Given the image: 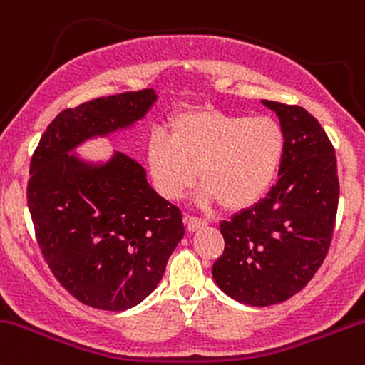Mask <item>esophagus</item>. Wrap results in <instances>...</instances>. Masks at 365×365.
<instances>
[{
    "instance_id": "obj_1",
    "label": "esophagus",
    "mask_w": 365,
    "mask_h": 365,
    "mask_svg": "<svg viewBox=\"0 0 365 365\" xmlns=\"http://www.w3.org/2000/svg\"><path fill=\"white\" fill-rule=\"evenodd\" d=\"M184 223H186L187 230L195 232V230H200V228H204L205 225H207V221L202 220V217L190 216V214H186V216H184Z\"/></svg>"
}]
</instances>
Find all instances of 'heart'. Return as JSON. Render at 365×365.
I'll use <instances>...</instances> for the list:
<instances>
[{
  "mask_svg": "<svg viewBox=\"0 0 365 365\" xmlns=\"http://www.w3.org/2000/svg\"><path fill=\"white\" fill-rule=\"evenodd\" d=\"M170 138L155 133L148 165L165 198L182 197L198 174L200 198L237 210L257 204L272 186L283 163L284 133L267 115L187 110L172 118Z\"/></svg>",
  "mask_w": 365,
  "mask_h": 365,
  "instance_id": "b5f03b06",
  "label": "heart"
}]
</instances>
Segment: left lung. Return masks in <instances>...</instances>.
Here are the masks:
<instances>
[{"label":"left lung","instance_id":"left-lung-1","mask_svg":"<svg viewBox=\"0 0 365 365\" xmlns=\"http://www.w3.org/2000/svg\"><path fill=\"white\" fill-rule=\"evenodd\" d=\"M283 128L279 179L253 207L221 221L217 287L247 306H272L302 290L325 260L336 225L339 179L320 123L299 105L262 100Z\"/></svg>","mask_w":365,"mask_h":365}]
</instances>
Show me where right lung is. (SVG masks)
<instances>
[{
	"label": "right lung",
	"instance_id": "obj_1",
	"mask_svg": "<svg viewBox=\"0 0 365 365\" xmlns=\"http://www.w3.org/2000/svg\"><path fill=\"white\" fill-rule=\"evenodd\" d=\"M156 100L142 89L66 108L29 165L28 207L45 262L75 299L96 309L125 311L151 295L184 235L182 214L130 156L88 161L73 151L133 126Z\"/></svg>",
	"mask_w": 365,
	"mask_h": 365
}]
</instances>
